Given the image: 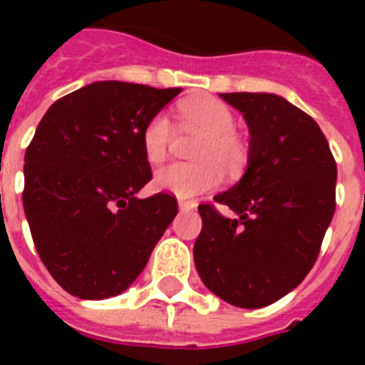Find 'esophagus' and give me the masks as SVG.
<instances>
[{
    "mask_svg": "<svg viewBox=\"0 0 365 365\" xmlns=\"http://www.w3.org/2000/svg\"><path fill=\"white\" fill-rule=\"evenodd\" d=\"M178 205H180L182 211H190V209H195L197 203H195V201H183V199H180V203H178Z\"/></svg>",
    "mask_w": 365,
    "mask_h": 365,
    "instance_id": "esophagus-1",
    "label": "esophagus"
}]
</instances>
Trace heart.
Listing matches in <instances>:
<instances>
[{
	"instance_id": "1",
	"label": "heart",
	"mask_w": 365,
	"mask_h": 365,
	"mask_svg": "<svg viewBox=\"0 0 365 365\" xmlns=\"http://www.w3.org/2000/svg\"><path fill=\"white\" fill-rule=\"evenodd\" d=\"M178 119L183 130L197 133L201 140L195 150L199 164H172L154 175V185L175 197H195L215 190L222 182V167L238 174L248 162V146L237 135V115L229 105L215 97H193L178 105ZM144 158L150 164L166 162L174 144V128L166 115H154L140 133Z\"/></svg>"
}]
</instances>
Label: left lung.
<instances>
[{
    "instance_id": "obj_1",
    "label": "left lung",
    "mask_w": 365,
    "mask_h": 365,
    "mask_svg": "<svg viewBox=\"0 0 365 365\" xmlns=\"http://www.w3.org/2000/svg\"><path fill=\"white\" fill-rule=\"evenodd\" d=\"M250 127L242 180L201 203L193 258L230 305L262 309L297 287L321 252L336 207V162L311 115L274 93H221ZM217 205L239 215L229 220Z\"/></svg>"
}]
</instances>
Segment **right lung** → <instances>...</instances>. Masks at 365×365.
<instances>
[{"label":"right lung","instance_id":"obj_1","mask_svg":"<svg viewBox=\"0 0 365 365\" xmlns=\"http://www.w3.org/2000/svg\"><path fill=\"white\" fill-rule=\"evenodd\" d=\"M182 88L96 82L60 97L25 152L23 207L41 260L80 299L119 295L135 282L178 215L152 180L140 133Z\"/></svg>","mask_w":365,"mask_h":365}]
</instances>
